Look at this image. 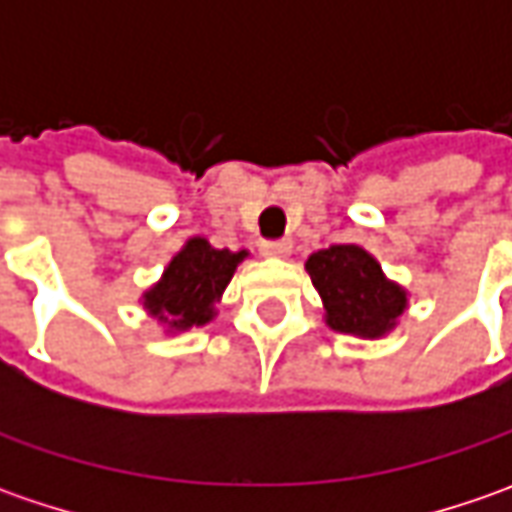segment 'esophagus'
<instances>
[{
  "label": "esophagus",
  "mask_w": 512,
  "mask_h": 512,
  "mask_svg": "<svg viewBox=\"0 0 512 512\" xmlns=\"http://www.w3.org/2000/svg\"><path fill=\"white\" fill-rule=\"evenodd\" d=\"M262 256L267 259H285L290 256V250H293V242L290 239H273V242H262Z\"/></svg>",
  "instance_id": "1"
}]
</instances>
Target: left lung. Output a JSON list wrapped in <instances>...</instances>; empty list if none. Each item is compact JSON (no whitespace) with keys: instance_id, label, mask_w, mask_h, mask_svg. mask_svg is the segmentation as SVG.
Masks as SVG:
<instances>
[{"instance_id":"left-lung-1","label":"left lung","mask_w":512,"mask_h":512,"mask_svg":"<svg viewBox=\"0 0 512 512\" xmlns=\"http://www.w3.org/2000/svg\"><path fill=\"white\" fill-rule=\"evenodd\" d=\"M310 282L325 302V322L339 333L384 336L407 307L404 287L390 282L359 245H330L307 259Z\"/></svg>"}]
</instances>
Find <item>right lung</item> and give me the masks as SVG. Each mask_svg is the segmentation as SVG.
Masks as SVG:
<instances>
[{
	"label": "right lung",
	"mask_w": 512,
	"mask_h": 512,
	"mask_svg": "<svg viewBox=\"0 0 512 512\" xmlns=\"http://www.w3.org/2000/svg\"><path fill=\"white\" fill-rule=\"evenodd\" d=\"M245 256V250H216L207 239H190L170 259L162 282L145 293V307L159 322H168L170 330L207 325Z\"/></svg>",
	"instance_id": "obj_1"
}]
</instances>
